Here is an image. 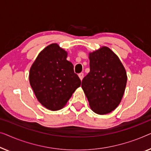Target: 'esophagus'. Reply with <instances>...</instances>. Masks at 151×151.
<instances>
[{"label":"esophagus","instance_id":"34e87169","mask_svg":"<svg viewBox=\"0 0 151 151\" xmlns=\"http://www.w3.org/2000/svg\"><path fill=\"white\" fill-rule=\"evenodd\" d=\"M83 76H84V75H83V73H80V74H78V77H79V78L81 80H82L83 78Z\"/></svg>","mask_w":151,"mask_h":151}]
</instances>
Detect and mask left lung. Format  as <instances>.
<instances>
[{"label": "left lung", "mask_w": 151, "mask_h": 151, "mask_svg": "<svg viewBox=\"0 0 151 151\" xmlns=\"http://www.w3.org/2000/svg\"><path fill=\"white\" fill-rule=\"evenodd\" d=\"M89 59L90 71L83 79L81 88L93 111L99 115L111 113L124 95L126 70L118 57L107 46L90 52Z\"/></svg>", "instance_id": "obj_1"}]
</instances>
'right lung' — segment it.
<instances>
[{"label":"right lung","instance_id":"right-lung-1","mask_svg":"<svg viewBox=\"0 0 151 151\" xmlns=\"http://www.w3.org/2000/svg\"><path fill=\"white\" fill-rule=\"evenodd\" d=\"M67 56L58 44H51L40 52L29 71V83L37 101L51 111L62 109L81 83Z\"/></svg>","mask_w":151,"mask_h":151}]
</instances>
